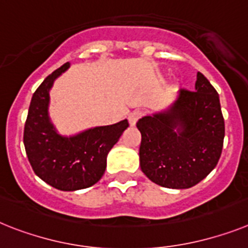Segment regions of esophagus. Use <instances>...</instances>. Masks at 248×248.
I'll return each mask as SVG.
<instances>
[{"label": "esophagus", "mask_w": 248, "mask_h": 248, "mask_svg": "<svg viewBox=\"0 0 248 248\" xmlns=\"http://www.w3.org/2000/svg\"><path fill=\"white\" fill-rule=\"evenodd\" d=\"M142 116H143V111H141V109H137V111L132 112V113L128 116V122H130L131 126H135L137 121L140 120Z\"/></svg>", "instance_id": "34e87169"}]
</instances>
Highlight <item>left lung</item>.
<instances>
[{"label":"left lung","instance_id":"left-lung-1","mask_svg":"<svg viewBox=\"0 0 248 248\" xmlns=\"http://www.w3.org/2000/svg\"><path fill=\"white\" fill-rule=\"evenodd\" d=\"M136 126L141 132V170L155 184L191 188L218 164L224 120L219 95L202 73L195 91L180 89L168 111L145 116Z\"/></svg>","mask_w":248,"mask_h":248}]
</instances>
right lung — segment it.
I'll return each mask as SVG.
<instances>
[{
    "label": "right lung",
    "instance_id": "1",
    "mask_svg": "<svg viewBox=\"0 0 248 248\" xmlns=\"http://www.w3.org/2000/svg\"><path fill=\"white\" fill-rule=\"evenodd\" d=\"M65 63L44 79L31 98L24 145L32 170L41 180L64 191L88 188L103 176L109 150L128 127L127 120L89 128L65 137L50 122L47 106L54 80L69 68Z\"/></svg>",
    "mask_w": 248,
    "mask_h": 248
}]
</instances>
